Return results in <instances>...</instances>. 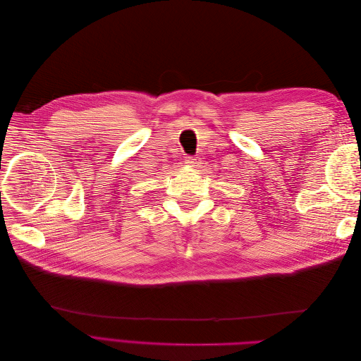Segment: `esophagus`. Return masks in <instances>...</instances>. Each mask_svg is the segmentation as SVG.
I'll use <instances>...</instances> for the list:
<instances>
[{
  "label": "esophagus",
  "mask_w": 361,
  "mask_h": 361,
  "mask_svg": "<svg viewBox=\"0 0 361 361\" xmlns=\"http://www.w3.org/2000/svg\"><path fill=\"white\" fill-rule=\"evenodd\" d=\"M185 164H188V166H194V164H197V159H195L194 157H187L185 158Z\"/></svg>",
  "instance_id": "esophagus-1"
}]
</instances>
